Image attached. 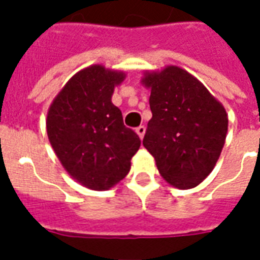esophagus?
Wrapping results in <instances>:
<instances>
[{
	"mask_svg": "<svg viewBox=\"0 0 260 260\" xmlns=\"http://www.w3.org/2000/svg\"><path fill=\"white\" fill-rule=\"evenodd\" d=\"M145 132H146V126H145V125H141V126H138V128H136V134L139 135V138H141V139H143Z\"/></svg>",
	"mask_w": 260,
	"mask_h": 260,
	"instance_id": "34e87169",
	"label": "esophagus"
}]
</instances>
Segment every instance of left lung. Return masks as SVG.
<instances>
[{"label": "left lung", "instance_id": "1", "mask_svg": "<svg viewBox=\"0 0 260 260\" xmlns=\"http://www.w3.org/2000/svg\"><path fill=\"white\" fill-rule=\"evenodd\" d=\"M150 110L143 146L158 173L180 189L195 188L212 173L224 146L229 118L201 82L178 67L146 74Z\"/></svg>", "mask_w": 260, "mask_h": 260}]
</instances>
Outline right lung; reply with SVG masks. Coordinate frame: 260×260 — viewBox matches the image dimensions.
<instances>
[{
	"label": "right lung",
	"mask_w": 260,
	"mask_h": 260,
	"mask_svg": "<svg viewBox=\"0 0 260 260\" xmlns=\"http://www.w3.org/2000/svg\"><path fill=\"white\" fill-rule=\"evenodd\" d=\"M122 80V72L91 65L69 80L48 110L47 135L57 157L75 180L94 191L122 180L141 146L111 103L114 86Z\"/></svg>",
	"instance_id": "obj_1"
}]
</instances>
